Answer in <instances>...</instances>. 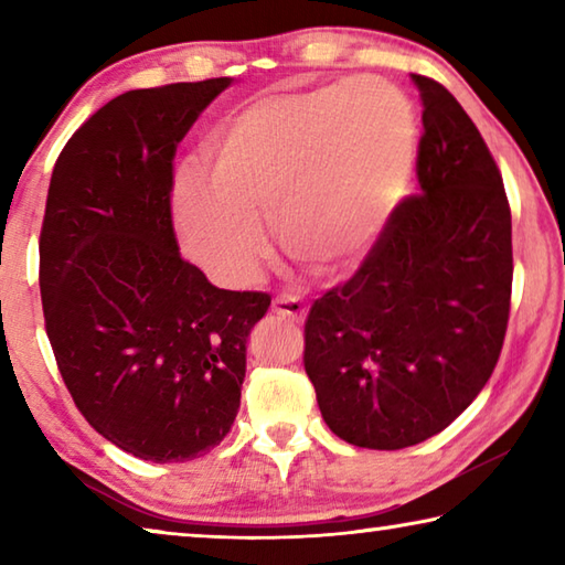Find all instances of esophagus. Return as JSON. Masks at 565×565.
Returning a JSON list of instances; mask_svg holds the SVG:
<instances>
[{"label":"esophagus","mask_w":565,"mask_h":565,"mask_svg":"<svg viewBox=\"0 0 565 565\" xmlns=\"http://www.w3.org/2000/svg\"><path fill=\"white\" fill-rule=\"evenodd\" d=\"M274 313H279V317H286V319H294V321H301L306 317V301L299 294L284 291L274 299Z\"/></svg>","instance_id":"esophagus-1"}]
</instances>
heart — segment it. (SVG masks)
I'll list each match as a JSON object with an SVG mask.
<instances>
[{
  "mask_svg": "<svg viewBox=\"0 0 565 565\" xmlns=\"http://www.w3.org/2000/svg\"><path fill=\"white\" fill-rule=\"evenodd\" d=\"M416 151L408 99L381 79L264 94L218 124L206 147L212 184L174 189L181 244L226 284L254 279L262 218L294 262L339 271L381 234L404 196Z\"/></svg>",
  "mask_w": 565,
  "mask_h": 565,
  "instance_id": "1",
  "label": "heart"
}]
</instances>
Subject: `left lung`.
<instances>
[{
  "label": "left lung",
  "mask_w": 565,
  "mask_h": 565,
  "mask_svg": "<svg viewBox=\"0 0 565 565\" xmlns=\"http://www.w3.org/2000/svg\"><path fill=\"white\" fill-rule=\"evenodd\" d=\"M424 102L420 194L391 212L349 281L311 303L303 369L327 426L396 451L426 441L481 394L511 311V206L501 171L444 84L411 74Z\"/></svg>",
  "instance_id": "8db88e82"
}]
</instances>
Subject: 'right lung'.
I'll return each instance as SVG.
<instances>
[{"label":"right lung","instance_id":"obj_1","mask_svg":"<svg viewBox=\"0 0 565 565\" xmlns=\"http://www.w3.org/2000/svg\"><path fill=\"white\" fill-rule=\"evenodd\" d=\"M232 79L134 89L56 159L40 234L44 329L94 431L154 463L191 461L232 428L264 291H226L181 259L177 145Z\"/></svg>","mask_w":565,"mask_h":565}]
</instances>
